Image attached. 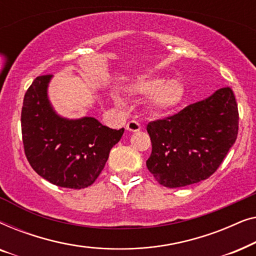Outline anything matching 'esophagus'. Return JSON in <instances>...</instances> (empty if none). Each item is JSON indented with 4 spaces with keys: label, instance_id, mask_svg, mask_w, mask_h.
I'll list each match as a JSON object with an SVG mask.
<instances>
[{
    "label": "esophagus",
    "instance_id": "34e87169",
    "mask_svg": "<svg viewBox=\"0 0 256 256\" xmlns=\"http://www.w3.org/2000/svg\"><path fill=\"white\" fill-rule=\"evenodd\" d=\"M126 129H127L128 132H140V130H141V126H140L138 121L132 120V121L128 122L127 126H126Z\"/></svg>",
    "mask_w": 256,
    "mask_h": 256
}]
</instances>
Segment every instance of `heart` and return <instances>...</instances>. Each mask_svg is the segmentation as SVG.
I'll return each mask as SVG.
<instances>
[{
  "label": "heart",
  "mask_w": 256,
  "mask_h": 256,
  "mask_svg": "<svg viewBox=\"0 0 256 256\" xmlns=\"http://www.w3.org/2000/svg\"><path fill=\"white\" fill-rule=\"evenodd\" d=\"M138 96H150V106L158 113H169L180 106L184 98V87L177 80L144 78L132 87ZM120 102V99H118Z\"/></svg>",
  "instance_id": "b5f03b06"
}]
</instances>
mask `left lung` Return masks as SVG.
Returning a JSON list of instances; mask_svg holds the SVG:
<instances>
[{"instance_id": "8db88e82", "label": "left lung", "mask_w": 256, "mask_h": 256, "mask_svg": "<svg viewBox=\"0 0 256 256\" xmlns=\"http://www.w3.org/2000/svg\"><path fill=\"white\" fill-rule=\"evenodd\" d=\"M238 130L236 96L230 87H222L208 99L149 122L152 149L146 168L166 188L199 183L220 166Z\"/></svg>"}]
</instances>
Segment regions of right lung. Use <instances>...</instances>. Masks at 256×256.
Listing matches in <instances>:
<instances>
[{
	"mask_svg": "<svg viewBox=\"0 0 256 256\" xmlns=\"http://www.w3.org/2000/svg\"><path fill=\"white\" fill-rule=\"evenodd\" d=\"M51 74L40 76L23 100L20 126L28 162L44 180L60 188H84L104 170L124 128L112 129L94 118L68 120L48 99Z\"/></svg>",
	"mask_w": 256,
	"mask_h": 256,
	"instance_id": "right-lung-1",
	"label": "right lung"
}]
</instances>
